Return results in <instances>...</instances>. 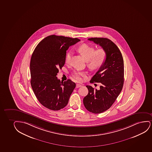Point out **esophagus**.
<instances>
[{"instance_id":"1","label":"esophagus","mask_w":152,"mask_h":152,"mask_svg":"<svg viewBox=\"0 0 152 152\" xmlns=\"http://www.w3.org/2000/svg\"><path fill=\"white\" fill-rule=\"evenodd\" d=\"M82 86V84H77L76 85V88H79V87H80Z\"/></svg>"}]
</instances>
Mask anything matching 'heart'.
<instances>
[{
	"label": "heart",
	"mask_w": 152,
	"mask_h": 152,
	"mask_svg": "<svg viewBox=\"0 0 152 152\" xmlns=\"http://www.w3.org/2000/svg\"><path fill=\"white\" fill-rule=\"evenodd\" d=\"M77 50L87 61V66L91 69L94 70L99 68L105 61L106 52L103 48H99L96 50L94 47L84 44L79 47ZM72 54L71 51L67 53L65 58L66 64H69L70 63ZM86 75V73L85 71H75L72 75L77 81H81L82 77H85Z\"/></svg>",
	"instance_id": "1"
}]
</instances>
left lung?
I'll list each match as a JSON object with an SVG mask.
<instances>
[{"instance_id":"1","label":"left lung","mask_w":152,"mask_h":152,"mask_svg":"<svg viewBox=\"0 0 152 152\" xmlns=\"http://www.w3.org/2000/svg\"><path fill=\"white\" fill-rule=\"evenodd\" d=\"M102 47L106 52L104 64L92 77L91 83H101L97 90L87 85L88 94L83 99V104L89 112L100 113L109 109L121 92L124 83V61L119 49L106 38L88 39Z\"/></svg>"}]
</instances>
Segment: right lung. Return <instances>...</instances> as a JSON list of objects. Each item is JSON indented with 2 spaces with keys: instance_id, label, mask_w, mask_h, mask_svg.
I'll return each instance as SVG.
<instances>
[{
  "instance_id": "1",
  "label": "right lung",
  "mask_w": 152,
  "mask_h": 152,
  "mask_svg": "<svg viewBox=\"0 0 152 152\" xmlns=\"http://www.w3.org/2000/svg\"><path fill=\"white\" fill-rule=\"evenodd\" d=\"M80 41L77 38L52 35L37 45L30 61L31 85L40 104L52 110L65 107L75 87L68 79L61 82L56 75L65 64L66 51Z\"/></svg>"
}]
</instances>
